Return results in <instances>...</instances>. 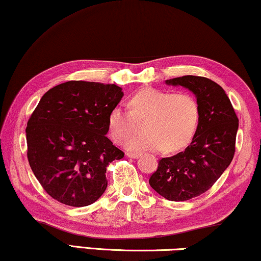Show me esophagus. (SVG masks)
<instances>
[{
	"mask_svg": "<svg viewBox=\"0 0 261 261\" xmlns=\"http://www.w3.org/2000/svg\"><path fill=\"white\" fill-rule=\"evenodd\" d=\"M126 155H127L128 158L135 159V158H139V156H140V153H137V152H127Z\"/></svg>",
	"mask_w": 261,
	"mask_h": 261,
	"instance_id": "obj_1",
	"label": "esophagus"
}]
</instances>
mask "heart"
I'll list each match as a JSON object with an SVG mask.
<instances>
[{
    "label": "heart",
    "mask_w": 261,
    "mask_h": 261,
    "mask_svg": "<svg viewBox=\"0 0 261 261\" xmlns=\"http://www.w3.org/2000/svg\"><path fill=\"white\" fill-rule=\"evenodd\" d=\"M129 109L115 107L109 113L108 127L112 139L123 143L145 122V134L132 138V150L176 152L193 139L200 120L198 100L190 93L173 94L155 88H142L129 99Z\"/></svg>",
    "instance_id": "heart-1"
}]
</instances>
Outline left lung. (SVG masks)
I'll return each instance as SVG.
<instances>
[{"mask_svg":"<svg viewBox=\"0 0 261 261\" xmlns=\"http://www.w3.org/2000/svg\"><path fill=\"white\" fill-rule=\"evenodd\" d=\"M166 84L195 94L200 120L191 145L159 160L149 185L165 199L186 201L208 191L231 164L239 120L225 90L210 79L186 75Z\"/></svg>","mask_w":261,"mask_h":261,"instance_id":"8db88e82","label":"left lung"}]
</instances>
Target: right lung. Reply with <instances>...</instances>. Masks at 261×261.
<instances>
[{
	"label": "right lung",
	"mask_w": 261,
	"mask_h": 261,
	"mask_svg": "<svg viewBox=\"0 0 261 261\" xmlns=\"http://www.w3.org/2000/svg\"><path fill=\"white\" fill-rule=\"evenodd\" d=\"M122 96L116 85L68 81L41 97L25 128L27 156L56 201L84 207L103 194L107 166L124 156L106 137L109 113Z\"/></svg>",
	"instance_id": "add662e5"
}]
</instances>
